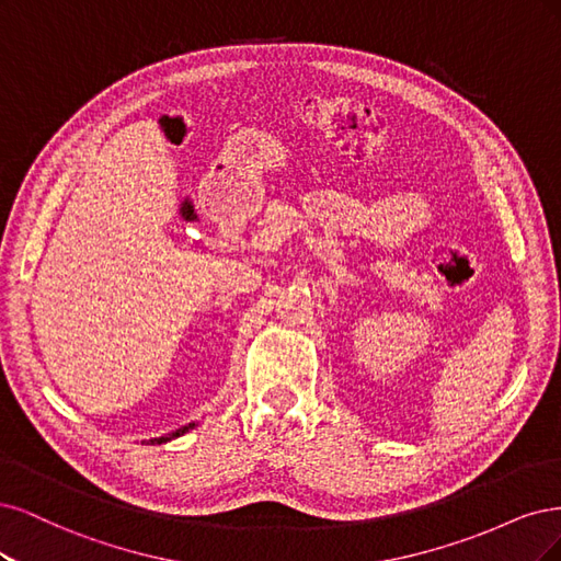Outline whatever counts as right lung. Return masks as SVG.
Masks as SVG:
<instances>
[{
  "label": "right lung",
  "instance_id": "1",
  "mask_svg": "<svg viewBox=\"0 0 561 561\" xmlns=\"http://www.w3.org/2000/svg\"><path fill=\"white\" fill-rule=\"evenodd\" d=\"M191 428H195V422H191V424H186V426H182V428H176V431L168 433V436L151 438V440H149V445H162V443H170V440H174V438H179V436H184V433H188Z\"/></svg>",
  "mask_w": 561,
  "mask_h": 561
}]
</instances>
